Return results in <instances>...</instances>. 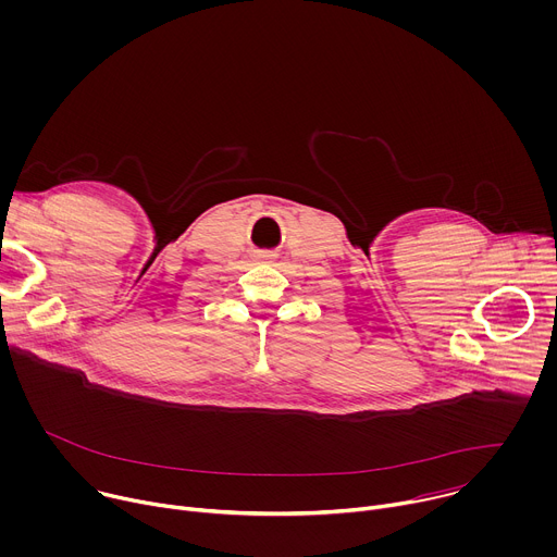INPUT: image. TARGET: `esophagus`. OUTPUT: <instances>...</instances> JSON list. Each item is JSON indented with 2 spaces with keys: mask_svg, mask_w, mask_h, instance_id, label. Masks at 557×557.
<instances>
[{
  "mask_svg": "<svg viewBox=\"0 0 557 557\" xmlns=\"http://www.w3.org/2000/svg\"><path fill=\"white\" fill-rule=\"evenodd\" d=\"M275 258H277V256H275V253H271V251H262V253H258V260H260V262H269V264H271V262H275Z\"/></svg>",
  "mask_w": 557,
  "mask_h": 557,
  "instance_id": "obj_1",
  "label": "esophagus"
}]
</instances>
